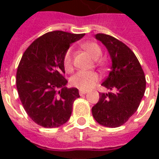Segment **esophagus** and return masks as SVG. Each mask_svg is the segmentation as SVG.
I'll list each match as a JSON object with an SVG mask.
<instances>
[{
    "label": "esophagus",
    "mask_w": 159,
    "mask_h": 159,
    "mask_svg": "<svg viewBox=\"0 0 159 159\" xmlns=\"http://www.w3.org/2000/svg\"><path fill=\"white\" fill-rule=\"evenodd\" d=\"M88 93V91H84V90H80L79 93L80 95H84V94H86Z\"/></svg>",
    "instance_id": "1"
}]
</instances>
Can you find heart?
Here are the masks:
<instances>
[{
  "label": "heart",
  "instance_id": "heart-1",
  "mask_svg": "<svg viewBox=\"0 0 159 159\" xmlns=\"http://www.w3.org/2000/svg\"><path fill=\"white\" fill-rule=\"evenodd\" d=\"M83 49L88 52L94 60L99 59L102 55V50L100 47L95 42H87L83 45ZM73 50L72 48L67 49L64 55L63 63L66 70H70L72 68ZM99 81V76L95 72H86L78 71L73 75L70 78V84L81 90H89L95 86Z\"/></svg>",
  "mask_w": 159,
  "mask_h": 159
}]
</instances>
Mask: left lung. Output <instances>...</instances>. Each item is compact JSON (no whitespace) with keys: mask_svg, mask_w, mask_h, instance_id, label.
<instances>
[{"mask_svg":"<svg viewBox=\"0 0 159 159\" xmlns=\"http://www.w3.org/2000/svg\"><path fill=\"white\" fill-rule=\"evenodd\" d=\"M111 59L109 75L102 86L112 92L100 93V100L92 108L97 123L109 128L125 123L138 109L146 90V77L132 50L113 36L96 34Z\"/></svg>","mask_w":159,"mask_h":159,"instance_id":"1","label":"left lung"}]
</instances>
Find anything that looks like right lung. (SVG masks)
<instances>
[{
  "mask_svg": "<svg viewBox=\"0 0 159 159\" xmlns=\"http://www.w3.org/2000/svg\"><path fill=\"white\" fill-rule=\"evenodd\" d=\"M85 34L55 30L35 40L24 52L16 75L23 107L31 119L44 128L66 123L71 115L76 88H66L64 55L73 42Z\"/></svg>",
  "mask_w": 159,
  "mask_h": 159,
  "instance_id": "right-lung-1",
  "label": "right lung"
}]
</instances>
